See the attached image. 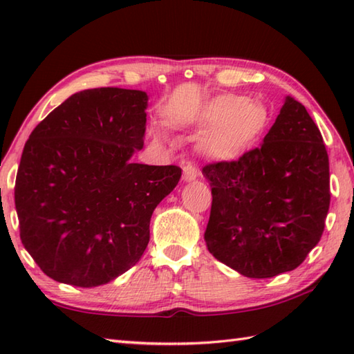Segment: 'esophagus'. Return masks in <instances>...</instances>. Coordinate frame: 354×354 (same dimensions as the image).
<instances>
[{"instance_id": "obj_1", "label": "esophagus", "mask_w": 354, "mask_h": 354, "mask_svg": "<svg viewBox=\"0 0 354 354\" xmlns=\"http://www.w3.org/2000/svg\"><path fill=\"white\" fill-rule=\"evenodd\" d=\"M199 176V169L196 167V165L194 164H192V162H189L184 167V175H183V178H184V181H194V179H196Z\"/></svg>"}]
</instances>
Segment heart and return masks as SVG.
Instances as JSON below:
<instances>
[{"mask_svg":"<svg viewBox=\"0 0 354 354\" xmlns=\"http://www.w3.org/2000/svg\"><path fill=\"white\" fill-rule=\"evenodd\" d=\"M266 118L257 102L239 95L216 97L199 115V124L205 127L199 140L202 152L217 160L236 158L259 138Z\"/></svg>","mask_w":354,"mask_h":354,"instance_id":"1","label":"heart"}]
</instances>
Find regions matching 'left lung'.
I'll list each match as a JSON object with an SVG mask.
<instances>
[{"instance_id":"1","label":"left lung","mask_w":354,"mask_h":354,"mask_svg":"<svg viewBox=\"0 0 354 354\" xmlns=\"http://www.w3.org/2000/svg\"><path fill=\"white\" fill-rule=\"evenodd\" d=\"M212 212L205 243L250 278L289 272L318 245L330 207L328 155L309 112L286 97L259 147L207 164Z\"/></svg>"}]
</instances>
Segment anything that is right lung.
Segmentation results:
<instances>
[{
    "instance_id": "right-lung-1",
    "label": "right lung",
    "mask_w": 354,
    "mask_h": 354,
    "mask_svg": "<svg viewBox=\"0 0 354 354\" xmlns=\"http://www.w3.org/2000/svg\"><path fill=\"white\" fill-rule=\"evenodd\" d=\"M147 94H73L37 124L15 183L19 236L45 275L95 288L141 259L150 217L181 178L178 165L131 158L145 146Z\"/></svg>"
}]
</instances>
